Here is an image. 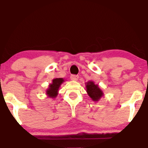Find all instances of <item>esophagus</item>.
I'll list each match as a JSON object with an SVG mask.
<instances>
[{
	"mask_svg": "<svg viewBox=\"0 0 148 148\" xmlns=\"http://www.w3.org/2000/svg\"><path fill=\"white\" fill-rule=\"evenodd\" d=\"M71 80L77 81L79 79V76L77 75H71Z\"/></svg>",
	"mask_w": 148,
	"mask_h": 148,
	"instance_id": "1",
	"label": "esophagus"
}]
</instances>
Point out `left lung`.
Segmentation results:
<instances>
[{"instance_id": "left-lung-1", "label": "left lung", "mask_w": 148, "mask_h": 148, "mask_svg": "<svg viewBox=\"0 0 148 148\" xmlns=\"http://www.w3.org/2000/svg\"><path fill=\"white\" fill-rule=\"evenodd\" d=\"M86 88L88 95L94 101H98L103 96V93L98 85H95L93 82L87 83Z\"/></svg>"}]
</instances>
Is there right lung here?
Returning a JSON list of instances; mask_svg holds the SVG:
<instances>
[{
    "label": "right lung",
    "mask_w": 148,
    "mask_h": 148,
    "mask_svg": "<svg viewBox=\"0 0 148 148\" xmlns=\"http://www.w3.org/2000/svg\"><path fill=\"white\" fill-rule=\"evenodd\" d=\"M63 82L64 79L62 78H56L53 79L52 84L50 85L49 88L46 92V94L48 95V96L50 98H55L57 96L58 88Z\"/></svg>",
    "instance_id": "obj_1"
}]
</instances>
